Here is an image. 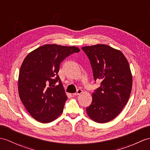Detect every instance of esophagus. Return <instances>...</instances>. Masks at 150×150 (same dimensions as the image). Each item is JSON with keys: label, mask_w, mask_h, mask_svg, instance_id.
I'll return each instance as SVG.
<instances>
[{"label": "esophagus", "mask_w": 150, "mask_h": 150, "mask_svg": "<svg viewBox=\"0 0 150 150\" xmlns=\"http://www.w3.org/2000/svg\"><path fill=\"white\" fill-rule=\"evenodd\" d=\"M83 92V90H81V89H78L77 90V92H76V93H73V96H78V95H80L81 93H82Z\"/></svg>", "instance_id": "1"}]
</instances>
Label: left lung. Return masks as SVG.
<instances>
[{
  "instance_id": "1",
  "label": "left lung",
  "mask_w": 150,
  "mask_h": 150,
  "mask_svg": "<svg viewBox=\"0 0 150 150\" xmlns=\"http://www.w3.org/2000/svg\"><path fill=\"white\" fill-rule=\"evenodd\" d=\"M81 48L90 61L94 80L101 81L86 113L96 122H110L122 111L130 96L132 76L129 64L122 52L108 45Z\"/></svg>"
}]
</instances>
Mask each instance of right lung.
<instances>
[{
    "label": "right lung",
    "mask_w": 150,
    "mask_h": 150,
    "mask_svg": "<svg viewBox=\"0 0 150 150\" xmlns=\"http://www.w3.org/2000/svg\"><path fill=\"white\" fill-rule=\"evenodd\" d=\"M79 52L78 47L53 44L40 46L25 57L19 72L18 93L35 120L52 122L63 112L67 97L57 74L62 62Z\"/></svg>",
    "instance_id": "add662e5"
}]
</instances>
